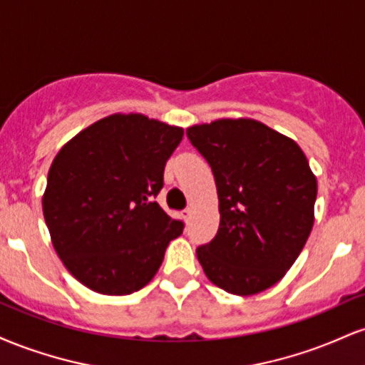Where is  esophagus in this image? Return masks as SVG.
<instances>
[{"label": "esophagus", "mask_w": 365, "mask_h": 365, "mask_svg": "<svg viewBox=\"0 0 365 365\" xmlns=\"http://www.w3.org/2000/svg\"><path fill=\"white\" fill-rule=\"evenodd\" d=\"M182 216H183V220H185V221H190V217H192V207L183 209V211H182Z\"/></svg>", "instance_id": "esophagus-1"}]
</instances>
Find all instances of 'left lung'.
I'll list each match as a JSON object with an SVG mask.
<instances>
[{"label": "left lung", "instance_id": "8db88e82", "mask_svg": "<svg viewBox=\"0 0 365 365\" xmlns=\"http://www.w3.org/2000/svg\"><path fill=\"white\" fill-rule=\"evenodd\" d=\"M207 159L220 199L216 237L197 249L209 282L255 295L287 274L314 225L317 180L300 145L252 118L187 128Z\"/></svg>", "mask_w": 365, "mask_h": 365}]
</instances>
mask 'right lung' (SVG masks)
Returning a JSON list of instances; mask_svg holds the SVG:
<instances>
[{"mask_svg": "<svg viewBox=\"0 0 365 365\" xmlns=\"http://www.w3.org/2000/svg\"><path fill=\"white\" fill-rule=\"evenodd\" d=\"M183 128L115 113L70 139L53 159L43 212L58 257L83 287L128 295L158 273L183 223L154 197Z\"/></svg>", "mask_w": 365, "mask_h": 365, "instance_id": "1", "label": "right lung"}]
</instances>
